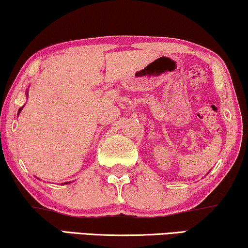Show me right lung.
Segmentation results:
<instances>
[{
  "instance_id": "add662e5",
  "label": "right lung",
  "mask_w": 248,
  "mask_h": 248,
  "mask_svg": "<svg viewBox=\"0 0 248 248\" xmlns=\"http://www.w3.org/2000/svg\"><path fill=\"white\" fill-rule=\"evenodd\" d=\"M26 95H27V97H28V95H29V94H28V90L26 91ZM23 109V107H21L20 109H19V111H18V114H20V112H21V110ZM71 182H65V183H62V184H69Z\"/></svg>"
}]
</instances>
